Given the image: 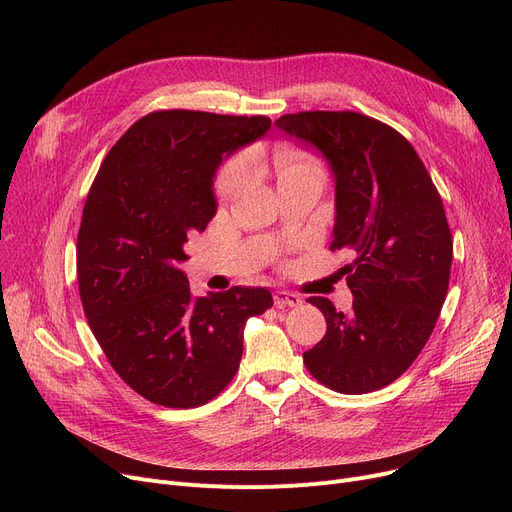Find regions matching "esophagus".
<instances>
[{
	"label": "esophagus",
	"mask_w": 512,
	"mask_h": 512,
	"mask_svg": "<svg viewBox=\"0 0 512 512\" xmlns=\"http://www.w3.org/2000/svg\"><path fill=\"white\" fill-rule=\"evenodd\" d=\"M274 303H276V307H299L303 303V299L299 297V294H294V292L278 290L274 294Z\"/></svg>",
	"instance_id": "34e87169"
}]
</instances>
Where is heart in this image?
<instances>
[{"label": "heart", "instance_id": "b5f03b06", "mask_svg": "<svg viewBox=\"0 0 512 512\" xmlns=\"http://www.w3.org/2000/svg\"><path fill=\"white\" fill-rule=\"evenodd\" d=\"M276 170H278L280 184L288 182V180H297V178L307 176V174L321 172L319 164L313 157H309L305 153H292V151H280L278 153ZM245 176H247V159L245 157H234L222 168V172L218 176V182H215V191H218V195L222 199H228L238 191L240 184L245 182Z\"/></svg>", "mask_w": 512, "mask_h": 512}]
</instances>
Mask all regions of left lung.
<instances>
[{
  "label": "left lung",
  "instance_id": "left-lung-1",
  "mask_svg": "<svg viewBox=\"0 0 512 512\" xmlns=\"http://www.w3.org/2000/svg\"><path fill=\"white\" fill-rule=\"evenodd\" d=\"M276 126L326 157L336 182L332 251L355 257L344 267L351 311L307 299L328 330L303 361L336 392L380 390L417 359L446 299L452 236L440 193L413 145L380 120L301 112Z\"/></svg>",
  "mask_w": 512,
  "mask_h": 512
}]
</instances>
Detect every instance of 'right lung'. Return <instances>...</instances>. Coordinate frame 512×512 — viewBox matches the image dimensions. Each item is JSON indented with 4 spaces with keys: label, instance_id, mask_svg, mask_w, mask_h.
<instances>
[{
    "label": "right lung",
    "instance_id": "obj_1",
    "mask_svg": "<svg viewBox=\"0 0 512 512\" xmlns=\"http://www.w3.org/2000/svg\"><path fill=\"white\" fill-rule=\"evenodd\" d=\"M265 116L164 110L134 122L93 180L76 240L80 301L120 378L143 398L193 409L218 396L242 357L247 319L267 288L193 297L180 263L186 234L218 211L220 164L270 130Z\"/></svg>",
    "mask_w": 512,
    "mask_h": 512
}]
</instances>
